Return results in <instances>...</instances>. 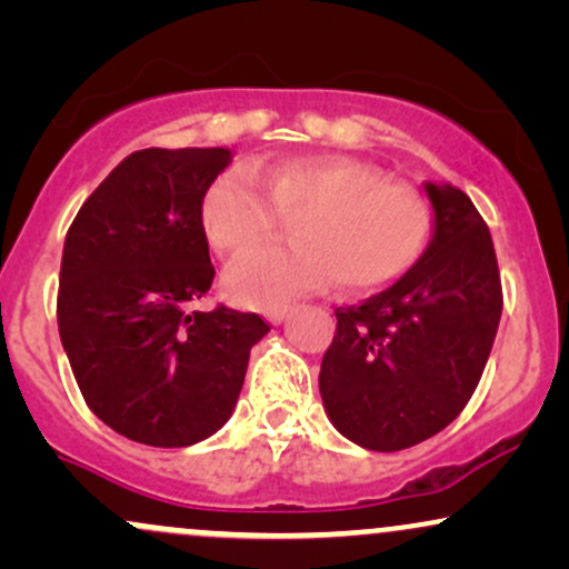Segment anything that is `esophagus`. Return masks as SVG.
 <instances>
[{
	"instance_id": "1",
	"label": "esophagus",
	"mask_w": 569,
	"mask_h": 569,
	"mask_svg": "<svg viewBox=\"0 0 569 569\" xmlns=\"http://www.w3.org/2000/svg\"><path fill=\"white\" fill-rule=\"evenodd\" d=\"M289 312H291L289 305H280V307H272V310H267L264 316H267V321H270V323H280L286 316H289Z\"/></svg>"
}]
</instances>
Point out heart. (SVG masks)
Segmentation results:
<instances>
[{
    "mask_svg": "<svg viewBox=\"0 0 569 569\" xmlns=\"http://www.w3.org/2000/svg\"><path fill=\"white\" fill-rule=\"evenodd\" d=\"M297 216L299 243L264 248L227 272L232 302L267 310L331 280L345 293L380 291L420 262L433 232L422 194L350 158L234 166L200 206L202 232L224 259L246 257L272 238L280 217Z\"/></svg>",
    "mask_w": 569,
    "mask_h": 569,
    "instance_id": "heart-1",
    "label": "heart"
}]
</instances>
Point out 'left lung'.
I'll list each match as a JSON object with an SVG mask.
<instances>
[{
  "mask_svg": "<svg viewBox=\"0 0 569 569\" xmlns=\"http://www.w3.org/2000/svg\"><path fill=\"white\" fill-rule=\"evenodd\" d=\"M426 192L436 213L426 253L390 289L337 307L318 377L335 428L375 452L415 447L466 409L502 312L487 221L462 189Z\"/></svg>",
  "mask_w": 569,
  "mask_h": 569,
  "instance_id": "obj_1",
  "label": "left lung"
}]
</instances>
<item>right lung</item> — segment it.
Here are the masks:
<instances>
[{
    "label": "right lung",
    "mask_w": 569,
    "mask_h": 569,
    "mask_svg": "<svg viewBox=\"0 0 569 569\" xmlns=\"http://www.w3.org/2000/svg\"><path fill=\"white\" fill-rule=\"evenodd\" d=\"M230 149H141L82 202L63 243L58 335L98 420L149 447H189L230 420L270 326L192 310L213 270L200 206Z\"/></svg>",
    "instance_id": "right-lung-1"
}]
</instances>
